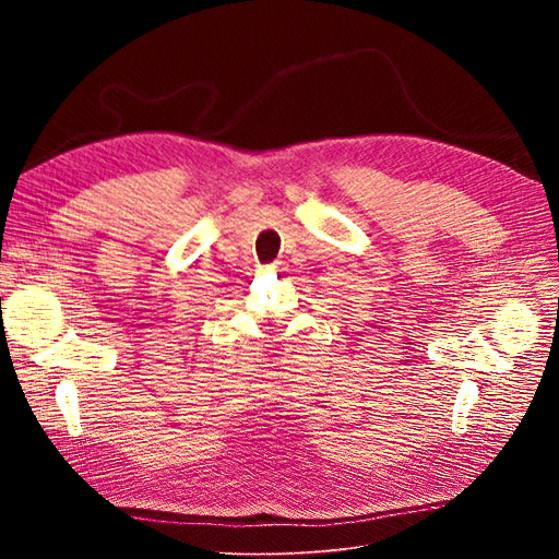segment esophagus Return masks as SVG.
I'll use <instances>...</instances> for the list:
<instances>
[{
    "label": "esophagus",
    "mask_w": 559,
    "mask_h": 559,
    "mask_svg": "<svg viewBox=\"0 0 559 559\" xmlns=\"http://www.w3.org/2000/svg\"><path fill=\"white\" fill-rule=\"evenodd\" d=\"M267 272H281L283 270V262H272V264H267V267H264Z\"/></svg>",
    "instance_id": "obj_1"
}]
</instances>
